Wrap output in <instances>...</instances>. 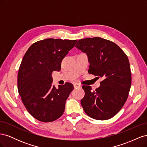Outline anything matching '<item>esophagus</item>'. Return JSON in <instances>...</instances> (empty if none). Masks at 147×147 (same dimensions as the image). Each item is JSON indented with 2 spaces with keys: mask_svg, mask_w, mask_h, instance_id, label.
<instances>
[{
  "mask_svg": "<svg viewBox=\"0 0 147 147\" xmlns=\"http://www.w3.org/2000/svg\"><path fill=\"white\" fill-rule=\"evenodd\" d=\"M74 86L75 88H80L81 87V85L80 84L77 83H75L74 84Z\"/></svg>",
  "mask_w": 147,
  "mask_h": 147,
  "instance_id": "esophagus-1",
  "label": "esophagus"
}]
</instances>
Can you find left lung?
I'll list each match as a JSON object with an SVG mask.
<instances>
[{"mask_svg": "<svg viewBox=\"0 0 147 147\" xmlns=\"http://www.w3.org/2000/svg\"><path fill=\"white\" fill-rule=\"evenodd\" d=\"M75 47L88 56V72L104 78L95 91L91 86H82L85 94L81 104L84 112L95 119L112 118L125 104L130 91L127 56L117 44L100 37L80 39Z\"/></svg>", "mask_w": 147, "mask_h": 147, "instance_id": "1", "label": "left lung"}]
</instances>
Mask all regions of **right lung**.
Masks as SVG:
<instances>
[{
	"instance_id": "add662e5",
	"label": "right lung",
	"mask_w": 147,
	"mask_h": 147,
	"mask_svg": "<svg viewBox=\"0 0 147 147\" xmlns=\"http://www.w3.org/2000/svg\"><path fill=\"white\" fill-rule=\"evenodd\" d=\"M77 40L47 38L33 43L26 51L18 74V90L26 109L42 122H51L63 114L73 90L70 83L53 85L52 72L60 71L61 62Z\"/></svg>"
}]
</instances>
